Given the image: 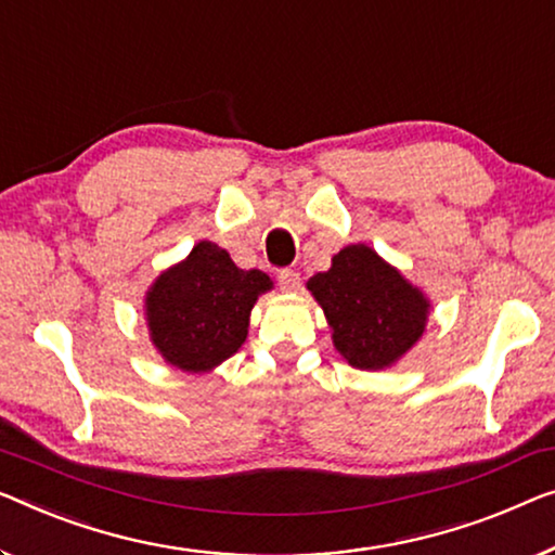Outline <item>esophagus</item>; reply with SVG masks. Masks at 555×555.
Returning a JSON list of instances; mask_svg holds the SVG:
<instances>
[{"mask_svg":"<svg viewBox=\"0 0 555 555\" xmlns=\"http://www.w3.org/2000/svg\"><path fill=\"white\" fill-rule=\"evenodd\" d=\"M276 279H279V286L284 288V292H296V288L301 286V276L296 274L294 269H279L276 271Z\"/></svg>","mask_w":555,"mask_h":555,"instance_id":"obj_1","label":"esophagus"}]
</instances>
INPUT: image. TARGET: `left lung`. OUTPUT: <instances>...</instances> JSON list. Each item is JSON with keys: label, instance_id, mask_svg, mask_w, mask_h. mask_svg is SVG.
<instances>
[{"label": "left lung", "instance_id": "left-lung-1", "mask_svg": "<svg viewBox=\"0 0 555 555\" xmlns=\"http://www.w3.org/2000/svg\"><path fill=\"white\" fill-rule=\"evenodd\" d=\"M306 286L326 313L334 346L351 366H391L424 334V294L369 246H346L331 269L311 276Z\"/></svg>", "mask_w": 555, "mask_h": 555}]
</instances>
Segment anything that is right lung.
I'll return each instance as SVG.
<instances>
[{
    "label": "right lung",
    "mask_w": 555,
    "mask_h": 555,
    "mask_svg": "<svg viewBox=\"0 0 555 555\" xmlns=\"http://www.w3.org/2000/svg\"><path fill=\"white\" fill-rule=\"evenodd\" d=\"M271 279L238 269L221 246L198 242L146 294L152 341L173 366L202 374L242 349L249 313Z\"/></svg>",
    "instance_id": "obj_1"
}]
</instances>
